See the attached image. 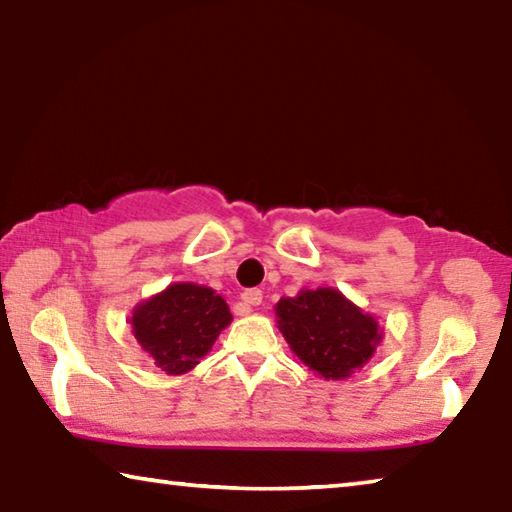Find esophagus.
<instances>
[{
    "instance_id": "1",
    "label": "esophagus",
    "mask_w": 512,
    "mask_h": 512,
    "mask_svg": "<svg viewBox=\"0 0 512 512\" xmlns=\"http://www.w3.org/2000/svg\"><path fill=\"white\" fill-rule=\"evenodd\" d=\"M241 300H244L246 305H253V307H257V305H262L264 293L259 291V289H246L244 293H241Z\"/></svg>"
}]
</instances>
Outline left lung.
Masks as SVG:
<instances>
[{
  "label": "left lung",
  "mask_w": 512,
  "mask_h": 512,
  "mask_svg": "<svg viewBox=\"0 0 512 512\" xmlns=\"http://www.w3.org/2000/svg\"><path fill=\"white\" fill-rule=\"evenodd\" d=\"M275 314L289 348L309 370L325 379H348L370 361L381 341L377 318L332 287L282 298L275 305Z\"/></svg>",
  "instance_id": "1"
}]
</instances>
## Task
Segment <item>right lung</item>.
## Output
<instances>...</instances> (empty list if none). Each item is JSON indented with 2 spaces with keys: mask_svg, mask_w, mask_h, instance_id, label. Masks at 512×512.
Here are the masks:
<instances>
[{
  "mask_svg": "<svg viewBox=\"0 0 512 512\" xmlns=\"http://www.w3.org/2000/svg\"><path fill=\"white\" fill-rule=\"evenodd\" d=\"M230 320L228 302L210 287L178 282L140 302L131 329L155 366L167 375H185L212 350Z\"/></svg>",
  "mask_w": 512,
  "mask_h": 512,
  "instance_id": "obj_1",
  "label": "right lung"
}]
</instances>
